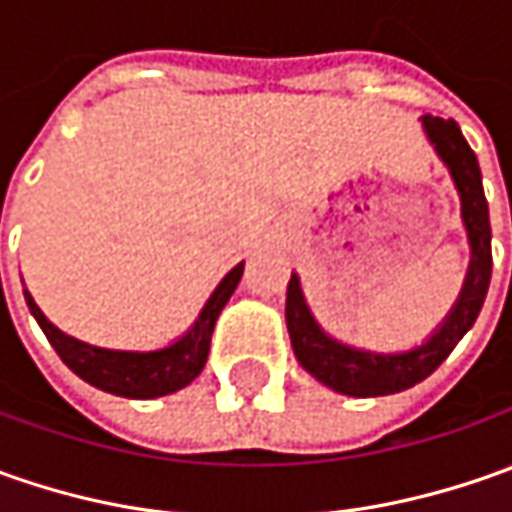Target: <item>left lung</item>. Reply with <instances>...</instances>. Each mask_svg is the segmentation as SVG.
<instances>
[{
  "label": "left lung",
  "instance_id": "1",
  "mask_svg": "<svg viewBox=\"0 0 512 512\" xmlns=\"http://www.w3.org/2000/svg\"><path fill=\"white\" fill-rule=\"evenodd\" d=\"M424 130L459 187L462 219L467 236H470V250H473L462 296L450 310V316L444 319V325L433 333V339L410 353H396V356L367 353V350L339 344L336 339L325 336L322 327L313 322L305 299H302L299 279L290 276V282H287L285 316L296 359L302 362L307 373H313L319 382L344 396H362V399L364 396H387V393H399V390L424 382L453 353V347L462 342L464 333L473 327L484 305L487 287H490V273H493L490 216H487L482 170L476 162V153L470 150L467 139L453 119L424 116Z\"/></svg>",
  "mask_w": 512,
  "mask_h": 512
}]
</instances>
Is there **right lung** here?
Returning <instances> with one entry per match:
<instances>
[{"instance_id": "add662e5", "label": "right lung", "mask_w": 512, "mask_h": 512, "mask_svg": "<svg viewBox=\"0 0 512 512\" xmlns=\"http://www.w3.org/2000/svg\"><path fill=\"white\" fill-rule=\"evenodd\" d=\"M245 265H236L222 285L213 290V296L207 299L205 310L199 313L196 325L190 327V333L182 336L176 344H170L165 350H153V353H125V350H105V347H93V344L79 342L65 336L59 327H53L45 319V313L36 307L25 290V302H28L33 319L39 322L42 333L48 336L53 350L59 353V359L68 364L70 370L85 379L93 387L113 393V396H125V399H156V396H168L182 390L190 384L207 362L210 353V336L216 319L227 305L230 293L236 290L242 279Z\"/></svg>"}]
</instances>
